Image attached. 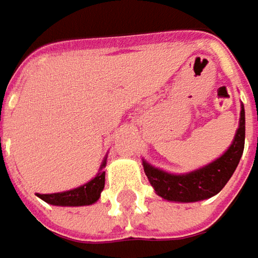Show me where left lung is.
I'll return each mask as SVG.
<instances>
[{"mask_svg":"<svg viewBox=\"0 0 258 258\" xmlns=\"http://www.w3.org/2000/svg\"><path fill=\"white\" fill-rule=\"evenodd\" d=\"M245 143V112L241 109L239 128L234 143L219 159L202 169L185 175H172L156 169L143 162L144 172L155 191L171 202H199L218 194L235 172L244 152Z\"/></svg>","mask_w":258,"mask_h":258,"instance_id":"1","label":"left lung"}]
</instances>
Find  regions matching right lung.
<instances>
[{
    "mask_svg": "<svg viewBox=\"0 0 258 258\" xmlns=\"http://www.w3.org/2000/svg\"><path fill=\"white\" fill-rule=\"evenodd\" d=\"M106 162V160H105ZM105 162L102 166H105ZM105 187V172L98 174L82 187L55 194H38L43 202L53 206H86L95 203Z\"/></svg>",
    "mask_w": 258,
    "mask_h": 258,
    "instance_id": "add662e5",
    "label": "right lung"
}]
</instances>
